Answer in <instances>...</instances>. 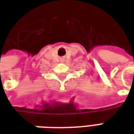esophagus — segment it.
<instances>
[{
  "instance_id": "obj_1",
  "label": "esophagus",
  "mask_w": 134,
  "mask_h": 134,
  "mask_svg": "<svg viewBox=\"0 0 134 134\" xmlns=\"http://www.w3.org/2000/svg\"><path fill=\"white\" fill-rule=\"evenodd\" d=\"M64 59H61V62H64Z\"/></svg>"
}]
</instances>
